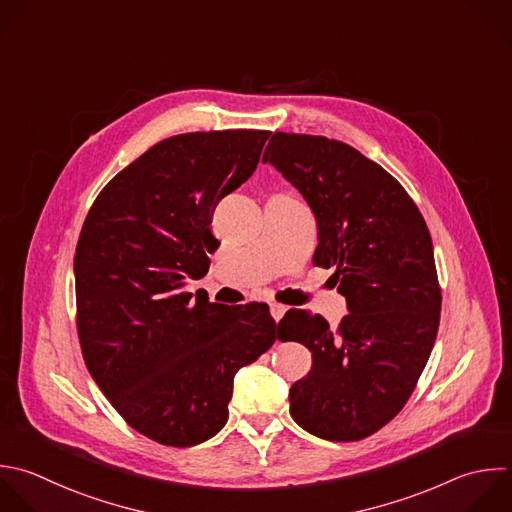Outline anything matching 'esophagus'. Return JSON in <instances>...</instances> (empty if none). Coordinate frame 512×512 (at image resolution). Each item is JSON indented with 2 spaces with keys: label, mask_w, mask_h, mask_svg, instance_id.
<instances>
[{
  "label": "esophagus",
  "mask_w": 512,
  "mask_h": 512,
  "mask_svg": "<svg viewBox=\"0 0 512 512\" xmlns=\"http://www.w3.org/2000/svg\"><path fill=\"white\" fill-rule=\"evenodd\" d=\"M286 310H288V308H286L284 304H276V302H274V304H270V314H272V318H274L276 322H280V320H282V316L286 314Z\"/></svg>",
  "instance_id": "obj_1"
}]
</instances>
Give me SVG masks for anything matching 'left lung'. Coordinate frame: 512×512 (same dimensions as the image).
<instances>
[{"mask_svg": "<svg viewBox=\"0 0 512 512\" xmlns=\"http://www.w3.org/2000/svg\"><path fill=\"white\" fill-rule=\"evenodd\" d=\"M262 162L308 202L318 222L316 266H334L348 314L332 330L308 310L280 320L312 370L290 388V414L324 440H360L412 394L440 320L430 232L404 188L358 150L322 136L276 132Z\"/></svg>", "mask_w": 512, "mask_h": 512, "instance_id": "obj_1", "label": "left lung"}]
</instances>
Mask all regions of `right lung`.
<instances>
[{
  "instance_id": "right-lung-1",
  "label": "right lung",
  "mask_w": 512,
  "mask_h": 512,
  "mask_svg": "<svg viewBox=\"0 0 512 512\" xmlns=\"http://www.w3.org/2000/svg\"><path fill=\"white\" fill-rule=\"evenodd\" d=\"M270 132H194L152 146L96 198L76 258L86 366L122 418L166 446L228 420L236 372L278 336L266 304L184 292L208 272L216 204L256 170Z\"/></svg>"
}]
</instances>
